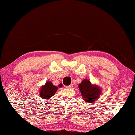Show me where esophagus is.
I'll return each mask as SVG.
<instances>
[{"instance_id":"1","label":"esophagus","mask_w":135,"mask_h":135,"mask_svg":"<svg viewBox=\"0 0 135 135\" xmlns=\"http://www.w3.org/2000/svg\"><path fill=\"white\" fill-rule=\"evenodd\" d=\"M67 88H72L73 87V84H71L69 86H65Z\"/></svg>"}]
</instances>
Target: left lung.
Returning <instances> with one entry per match:
<instances>
[{
    "label": "left lung",
    "instance_id": "8db88e82",
    "mask_svg": "<svg viewBox=\"0 0 135 135\" xmlns=\"http://www.w3.org/2000/svg\"><path fill=\"white\" fill-rule=\"evenodd\" d=\"M82 97L86 103H94L102 94V90L96 85H92L88 79L83 80L79 84Z\"/></svg>",
    "mask_w": 135,
    "mask_h": 135
}]
</instances>
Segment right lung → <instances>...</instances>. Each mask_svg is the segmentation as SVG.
<instances>
[{
  "label": "right lung",
  "instance_id": "add662e5",
  "mask_svg": "<svg viewBox=\"0 0 135 135\" xmlns=\"http://www.w3.org/2000/svg\"><path fill=\"white\" fill-rule=\"evenodd\" d=\"M62 85L61 84H59V88H61ZM58 87L54 86L52 82L50 81H47L46 82L45 85H43L39 91L40 97L43 99H49L52 97L57 91Z\"/></svg>",
  "mask_w": 135,
  "mask_h": 135
}]
</instances>
